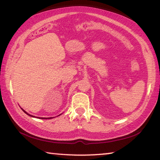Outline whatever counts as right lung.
I'll return each instance as SVG.
<instances>
[{
  "mask_svg": "<svg viewBox=\"0 0 160 160\" xmlns=\"http://www.w3.org/2000/svg\"><path fill=\"white\" fill-rule=\"evenodd\" d=\"M21 109L25 112V113L27 114V115H29V116H31V117H33V118H39V119H52V118H39V117H35V116H33V115H30V114H29L28 113H27V112L25 111V110H23L22 108H21Z\"/></svg>",
  "mask_w": 160,
  "mask_h": 160,
  "instance_id": "right-lung-1",
  "label": "right lung"
}]
</instances>
